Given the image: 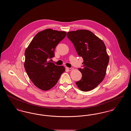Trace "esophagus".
<instances>
[{"instance_id": "34e87169", "label": "esophagus", "mask_w": 131, "mask_h": 131, "mask_svg": "<svg viewBox=\"0 0 131 131\" xmlns=\"http://www.w3.org/2000/svg\"><path fill=\"white\" fill-rule=\"evenodd\" d=\"M66 69H67L68 70H69V71H72V70H73V68H68V67H66Z\"/></svg>"}]
</instances>
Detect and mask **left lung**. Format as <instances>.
<instances>
[{
	"mask_svg": "<svg viewBox=\"0 0 131 131\" xmlns=\"http://www.w3.org/2000/svg\"><path fill=\"white\" fill-rule=\"evenodd\" d=\"M67 36L83 59V68L79 69L82 78L75 82L82 91H90L103 81L106 75L109 56L104 42L91 31L81 29L68 32Z\"/></svg>",
	"mask_w": 131,
	"mask_h": 131,
	"instance_id": "left-lung-1",
	"label": "left lung"
}]
</instances>
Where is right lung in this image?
<instances>
[{
  "instance_id": "add662e5",
  "label": "right lung",
  "mask_w": 131,
  "mask_h": 131,
  "mask_svg": "<svg viewBox=\"0 0 131 131\" xmlns=\"http://www.w3.org/2000/svg\"><path fill=\"white\" fill-rule=\"evenodd\" d=\"M66 31L46 29L40 31L33 38L25 50L24 67L33 84L42 90L53 87L65 67L48 61L54 56L56 46L66 35Z\"/></svg>"
}]
</instances>
